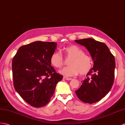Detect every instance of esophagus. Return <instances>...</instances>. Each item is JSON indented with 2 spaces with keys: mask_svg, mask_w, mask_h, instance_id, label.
Wrapping results in <instances>:
<instances>
[{
  "mask_svg": "<svg viewBox=\"0 0 125 125\" xmlns=\"http://www.w3.org/2000/svg\"><path fill=\"white\" fill-rule=\"evenodd\" d=\"M63 79H65V80H72V79L69 78V77H66V76H63Z\"/></svg>",
  "mask_w": 125,
  "mask_h": 125,
  "instance_id": "esophagus-1",
  "label": "esophagus"
}]
</instances>
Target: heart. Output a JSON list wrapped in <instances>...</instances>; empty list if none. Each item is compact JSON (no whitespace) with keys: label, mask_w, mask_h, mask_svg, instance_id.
I'll return each instance as SVG.
<instances>
[{"label":"heart","mask_w":125,"mask_h":125,"mask_svg":"<svg viewBox=\"0 0 125 125\" xmlns=\"http://www.w3.org/2000/svg\"><path fill=\"white\" fill-rule=\"evenodd\" d=\"M62 51L68 60L67 67H63L59 73L65 76H74L78 74L84 75L89 72L93 67V58L84 53L82 49L75 45H71L63 48ZM50 62L54 67L59 68L64 63V58L62 52L54 51L50 58Z\"/></svg>","instance_id":"obj_1"}]
</instances>
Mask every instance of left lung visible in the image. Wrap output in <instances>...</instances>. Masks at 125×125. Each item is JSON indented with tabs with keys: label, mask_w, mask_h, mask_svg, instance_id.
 I'll list each match as a JSON object with an SVG mask.
<instances>
[{
	"label": "left lung",
	"mask_w": 125,
	"mask_h": 125,
	"mask_svg": "<svg viewBox=\"0 0 125 125\" xmlns=\"http://www.w3.org/2000/svg\"><path fill=\"white\" fill-rule=\"evenodd\" d=\"M75 42L87 49L94 61L93 67L75 93L83 102L94 103L104 97L112 87L115 67V57L106 44L93 38Z\"/></svg>",
	"instance_id": "1"
}]
</instances>
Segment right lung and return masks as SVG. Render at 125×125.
<instances>
[{"instance_id": "add662e5", "label": "right lung", "mask_w": 125, "mask_h": 125, "mask_svg": "<svg viewBox=\"0 0 125 125\" xmlns=\"http://www.w3.org/2000/svg\"><path fill=\"white\" fill-rule=\"evenodd\" d=\"M57 43L36 41L21 46L12 60L13 84L23 99L35 107L50 101L56 84L62 79L51 66Z\"/></svg>"}]
</instances>
